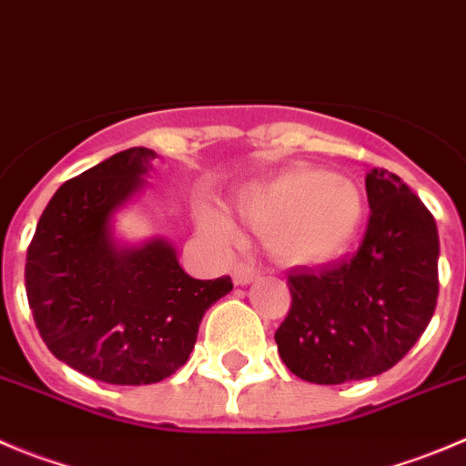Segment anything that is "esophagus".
Instances as JSON below:
<instances>
[{
	"mask_svg": "<svg viewBox=\"0 0 466 466\" xmlns=\"http://www.w3.org/2000/svg\"><path fill=\"white\" fill-rule=\"evenodd\" d=\"M230 277H233V283H236V286H249V283L258 277V269L249 263H238L236 268H233V272H230Z\"/></svg>",
	"mask_w": 466,
	"mask_h": 466,
	"instance_id": "obj_1",
	"label": "esophagus"
}]
</instances>
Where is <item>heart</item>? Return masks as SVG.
I'll use <instances>...</instances> for the list:
<instances>
[{"label": "heart", "mask_w": 466, "mask_h": 466, "mask_svg": "<svg viewBox=\"0 0 466 466\" xmlns=\"http://www.w3.org/2000/svg\"><path fill=\"white\" fill-rule=\"evenodd\" d=\"M238 215L263 230L277 258L322 265L350 249L363 224V194L348 176L316 167H290L254 183L236 197ZM198 226L221 242L238 240V226L224 210L198 206Z\"/></svg>", "instance_id": "obj_1"}]
</instances>
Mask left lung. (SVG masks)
Masks as SVG:
<instances>
[{"instance_id":"obj_1","label":"left lung","mask_w":466,"mask_h":466,"mask_svg":"<svg viewBox=\"0 0 466 466\" xmlns=\"http://www.w3.org/2000/svg\"><path fill=\"white\" fill-rule=\"evenodd\" d=\"M370 219L352 258L297 268L274 334L290 373L313 384L375 378L420 339L437 307L435 217L387 169L366 174Z\"/></svg>"}]
</instances>
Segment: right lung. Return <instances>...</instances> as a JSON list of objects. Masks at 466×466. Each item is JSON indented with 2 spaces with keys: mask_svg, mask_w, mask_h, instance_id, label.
Returning <instances> with one entry per match:
<instances>
[{
  "mask_svg": "<svg viewBox=\"0 0 466 466\" xmlns=\"http://www.w3.org/2000/svg\"><path fill=\"white\" fill-rule=\"evenodd\" d=\"M157 153L127 148L56 189L26 251V299L59 361L107 384H155L189 359L230 277L192 279L167 238L123 240L116 217L148 187Z\"/></svg>",
  "mask_w": 466,
  "mask_h": 466,
  "instance_id": "right-lung-1",
  "label": "right lung"
}]
</instances>
